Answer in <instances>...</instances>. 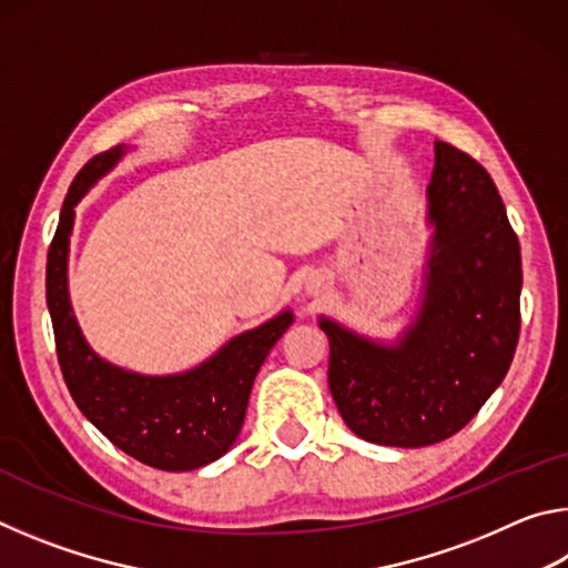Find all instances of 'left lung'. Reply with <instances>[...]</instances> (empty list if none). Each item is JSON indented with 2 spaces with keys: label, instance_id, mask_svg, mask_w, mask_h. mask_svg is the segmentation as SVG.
Masks as SVG:
<instances>
[{
  "label": "left lung",
  "instance_id": "8db88e82",
  "mask_svg": "<svg viewBox=\"0 0 568 568\" xmlns=\"http://www.w3.org/2000/svg\"><path fill=\"white\" fill-rule=\"evenodd\" d=\"M416 315L393 341L321 315L328 386L355 436L423 448L458 434L501 386L521 328V247L488 172L438 142Z\"/></svg>",
  "mask_w": 568,
  "mask_h": 568
}]
</instances>
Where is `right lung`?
<instances>
[{
	"mask_svg": "<svg viewBox=\"0 0 568 568\" xmlns=\"http://www.w3.org/2000/svg\"><path fill=\"white\" fill-rule=\"evenodd\" d=\"M130 150L118 145L92 158L64 197L47 255V307L57 358L77 408L114 446L152 468L195 470L225 456L235 444L257 371L293 325V311L285 307L271 321L233 335L203 363L168 376L134 373L102 358L72 311L67 285L70 237L74 207Z\"/></svg>",
	"mask_w": 568,
	"mask_h": 568,
	"instance_id": "right-lung-1",
	"label": "right lung"
}]
</instances>
